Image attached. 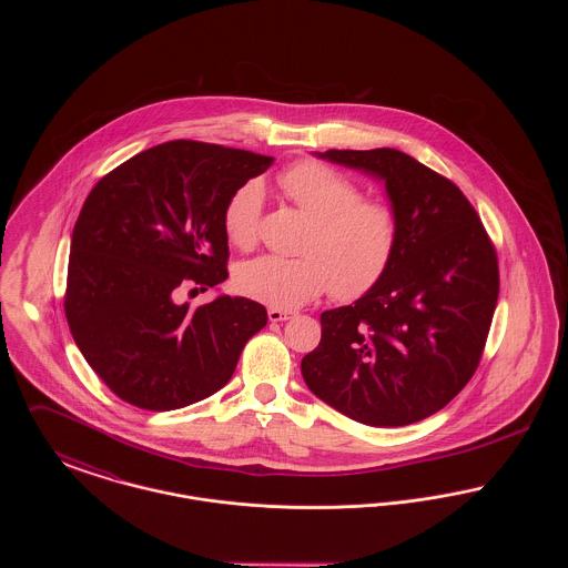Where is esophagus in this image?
<instances>
[{"instance_id":"1","label":"esophagus","mask_w":568,"mask_h":568,"mask_svg":"<svg viewBox=\"0 0 568 568\" xmlns=\"http://www.w3.org/2000/svg\"><path fill=\"white\" fill-rule=\"evenodd\" d=\"M292 317H294L292 311H283V308H271V311H268V320H271L272 324L287 322V320H292Z\"/></svg>"}]
</instances>
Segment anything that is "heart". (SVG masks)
Returning <instances> with one entry per match:
<instances>
[{"instance_id":"b5f03b06","label":"heart","mask_w":568,"mask_h":568,"mask_svg":"<svg viewBox=\"0 0 568 568\" xmlns=\"http://www.w3.org/2000/svg\"><path fill=\"white\" fill-rule=\"evenodd\" d=\"M285 197L313 221L300 244V257L262 255L236 271V287L251 300L272 308H297L329 287L341 300L366 294L385 274L396 243L398 221L378 200L362 197V190L315 160L297 162L278 176ZM264 187L246 181L225 204L223 230L239 248L260 239Z\"/></svg>"}]
</instances>
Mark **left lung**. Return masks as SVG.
Returning a JSON list of instances; mask_svg holds the SVG:
<instances>
[{"label":"left lung","mask_w":568,"mask_h":568,"mask_svg":"<svg viewBox=\"0 0 568 568\" xmlns=\"http://www.w3.org/2000/svg\"><path fill=\"white\" fill-rule=\"evenodd\" d=\"M385 183L398 221L377 285L322 313L308 389L359 424L396 428L449 405L475 375L498 300V257L466 195L396 149L317 153Z\"/></svg>","instance_id":"1"}]
</instances>
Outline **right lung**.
<instances>
[{
	"mask_svg": "<svg viewBox=\"0 0 568 568\" xmlns=\"http://www.w3.org/2000/svg\"><path fill=\"white\" fill-rule=\"evenodd\" d=\"M272 158L172 140L114 168L77 219L63 308L84 359L121 400L174 410L219 392L268 313L248 297H176L227 278L223 211Z\"/></svg>",
	"mask_w": 568,
	"mask_h": 568,
	"instance_id": "add662e5",
	"label": "right lung"
}]
</instances>
